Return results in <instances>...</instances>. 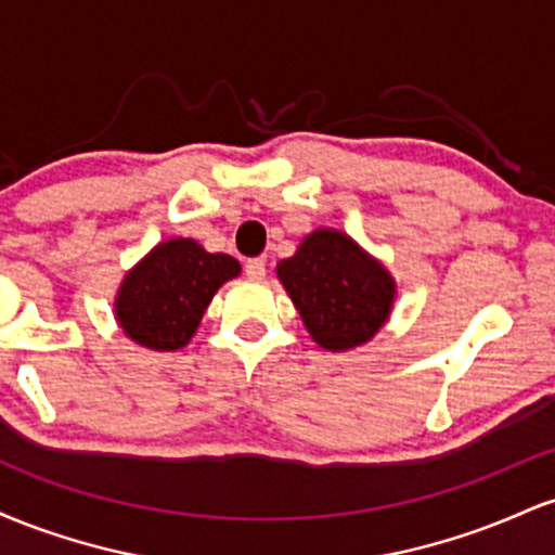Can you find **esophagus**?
Listing matches in <instances>:
<instances>
[{"instance_id":"1","label":"esophagus","mask_w":555,"mask_h":555,"mask_svg":"<svg viewBox=\"0 0 555 555\" xmlns=\"http://www.w3.org/2000/svg\"><path fill=\"white\" fill-rule=\"evenodd\" d=\"M245 276L253 279V282H260L266 276V260L263 258H250L245 263Z\"/></svg>"}]
</instances>
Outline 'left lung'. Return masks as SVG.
<instances>
[{
	"label": "left lung",
	"mask_w": 555,
	"mask_h": 555,
	"mask_svg": "<svg viewBox=\"0 0 555 555\" xmlns=\"http://www.w3.org/2000/svg\"><path fill=\"white\" fill-rule=\"evenodd\" d=\"M279 282L313 341L331 352L360 347L388 321L397 282L349 234L315 229L276 266Z\"/></svg>",
	"instance_id": "1"
}]
</instances>
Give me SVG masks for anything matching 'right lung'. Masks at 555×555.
<instances>
[{
	"instance_id": "right-lung-1",
	"label": "right lung",
	"mask_w": 555,
	"mask_h": 555,
	"mask_svg": "<svg viewBox=\"0 0 555 555\" xmlns=\"http://www.w3.org/2000/svg\"><path fill=\"white\" fill-rule=\"evenodd\" d=\"M234 276L240 263L232 256L206 253L188 237L167 240L127 271L114 315L140 347L175 352L193 339L208 302Z\"/></svg>"
}]
</instances>
